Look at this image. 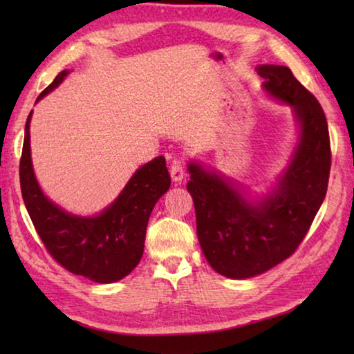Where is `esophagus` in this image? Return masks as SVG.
<instances>
[{
	"mask_svg": "<svg viewBox=\"0 0 354 354\" xmlns=\"http://www.w3.org/2000/svg\"><path fill=\"white\" fill-rule=\"evenodd\" d=\"M170 176L175 183H181L184 176H185V171H184V165L181 160H173V164L170 167Z\"/></svg>",
	"mask_w": 354,
	"mask_h": 354,
	"instance_id": "obj_1",
	"label": "esophagus"
}]
</instances>
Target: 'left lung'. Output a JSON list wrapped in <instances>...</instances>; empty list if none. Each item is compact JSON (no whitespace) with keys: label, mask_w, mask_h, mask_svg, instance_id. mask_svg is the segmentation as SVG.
<instances>
[{"label":"left lung","mask_w":354,"mask_h":354,"mask_svg":"<svg viewBox=\"0 0 354 354\" xmlns=\"http://www.w3.org/2000/svg\"><path fill=\"white\" fill-rule=\"evenodd\" d=\"M262 88L290 106L298 140L277 184L259 200L212 169L192 160L187 190L194 198L196 234L215 272L247 279L270 270L295 253L308 234L328 189L331 147L325 112L284 65L256 68Z\"/></svg>","instance_id":"8db88e82"}]
</instances>
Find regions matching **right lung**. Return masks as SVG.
I'll list each match as a JSON object with an SVG mask.
<instances>
[{
	"label": "right lung",
	"instance_id": "add662e5",
	"mask_svg": "<svg viewBox=\"0 0 354 354\" xmlns=\"http://www.w3.org/2000/svg\"><path fill=\"white\" fill-rule=\"evenodd\" d=\"M68 73V70L61 71L39 95L37 101L55 91ZM31 117L32 111L25 127L20 187L29 217L48 253L68 272L93 283L109 284L128 277L143 254L153 207L170 189L171 179L165 158L159 156L137 169L104 211L92 217L75 215L48 198L34 175L29 143Z\"/></svg>",
	"mask_w": 354,
	"mask_h": 354
}]
</instances>
